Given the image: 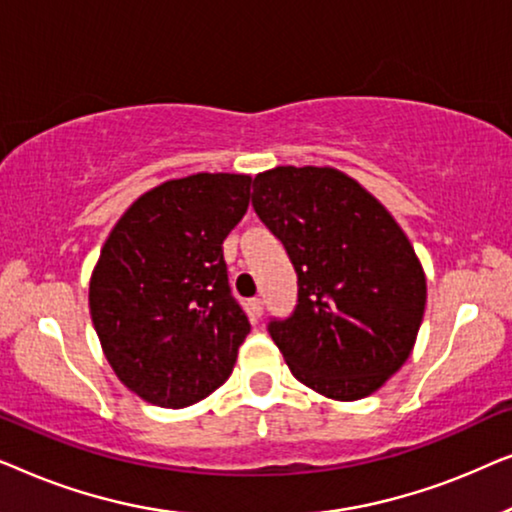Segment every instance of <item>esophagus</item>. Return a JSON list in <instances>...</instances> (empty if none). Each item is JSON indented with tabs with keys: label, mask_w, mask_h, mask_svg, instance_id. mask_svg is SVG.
Listing matches in <instances>:
<instances>
[{
	"label": "esophagus",
	"mask_w": 512,
	"mask_h": 512,
	"mask_svg": "<svg viewBox=\"0 0 512 512\" xmlns=\"http://www.w3.org/2000/svg\"><path fill=\"white\" fill-rule=\"evenodd\" d=\"M247 307H249V314L254 319H258L263 314V300L261 298H251L249 303H247Z\"/></svg>",
	"instance_id": "34e87169"
}]
</instances>
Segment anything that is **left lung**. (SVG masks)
I'll use <instances>...</instances> for the list:
<instances>
[{"mask_svg": "<svg viewBox=\"0 0 512 512\" xmlns=\"http://www.w3.org/2000/svg\"><path fill=\"white\" fill-rule=\"evenodd\" d=\"M251 205L298 272V305L268 331L298 382L359 401L408 361L426 277L408 235L375 195L335 167L256 174Z\"/></svg>", "mask_w": 512, "mask_h": 512, "instance_id": "obj_1", "label": "left lung"}]
</instances>
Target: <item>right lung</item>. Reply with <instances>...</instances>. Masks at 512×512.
<instances>
[{
	"mask_svg": "<svg viewBox=\"0 0 512 512\" xmlns=\"http://www.w3.org/2000/svg\"><path fill=\"white\" fill-rule=\"evenodd\" d=\"M249 198V174L170 179L139 195L104 242L90 317L116 377L146 403L186 408L233 373L251 326L221 244Z\"/></svg>",
	"mask_w": 512,
	"mask_h": 512,
	"instance_id": "obj_1",
	"label": "right lung"
}]
</instances>
